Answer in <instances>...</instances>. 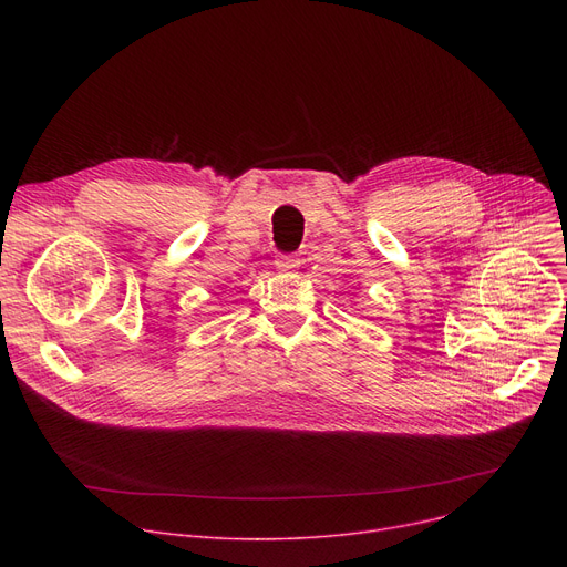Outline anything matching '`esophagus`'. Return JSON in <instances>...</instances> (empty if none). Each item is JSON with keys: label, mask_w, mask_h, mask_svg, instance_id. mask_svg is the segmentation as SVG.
I'll use <instances>...</instances> for the list:
<instances>
[{"label": "esophagus", "mask_w": 567, "mask_h": 567, "mask_svg": "<svg viewBox=\"0 0 567 567\" xmlns=\"http://www.w3.org/2000/svg\"><path fill=\"white\" fill-rule=\"evenodd\" d=\"M299 264H301V259L296 255H278L276 257V268L280 274H293L296 268H299Z\"/></svg>", "instance_id": "obj_1"}]
</instances>
